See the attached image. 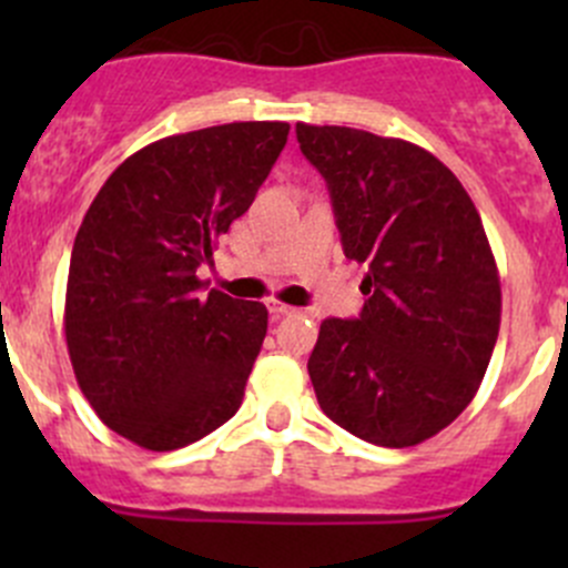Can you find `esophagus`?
Here are the masks:
<instances>
[{"label": "esophagus", "mask_w": 568, "mask_h": 568, "mask_svg": "<svg viewBox=\"0 0 568 568\" xmlns=\"http://www.w3.org/2000/svg\"><path fill=\"white\" fill-rule=\"evenodd\" d=\"M266 307L268 313H272V318H283V316H291V313H296V307L285 305V302H277V300H268Z\"/></svg>", "instance_id": "1"}]
</instances>
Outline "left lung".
Returning a JSON list of instances; mask_svg holds the SVG:
<instances>
[{
    "label": "left lung",
    "instance_id": "8db88e82",
    "mask_svg": "<svg viewBox=\"0 0 568 568\" xmlns=\"http://www.w3.org/2000/svg\"><path fill=\"white\" fill-rule=\"evenodd\" d=\"M324 175L348 261L365 263L357 318H326L307 359L329 420L409 448L456 420L500 332V277L475 203L437 156L346 125L296 123Z\"/></svg>",
    "mask_w": 568,
    "mask_h": 568
}]
</instances>
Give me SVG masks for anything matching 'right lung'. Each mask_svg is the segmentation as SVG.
I'll list each match as a JSON object with an SVG mask.
<instances>
[{
    "instance_id": "add662e5",
    "label": "right lung",
    "mask_w": 568,
    "mask_h": 568,
    "mask_svg": "<svg viewBox=\"0 0 568 568\" xmlns=\"http://www.w3.org/2000/svg\"><path fill=\"white\" fill-rule=\"evenodd\" d=\"M288 129L252 120L151 142L84 214L68 268V354L95 415L140 448L197 443L242 406L268 313L203 294L197 268L252 205Z\"/></svg>"
}]
</instances>
